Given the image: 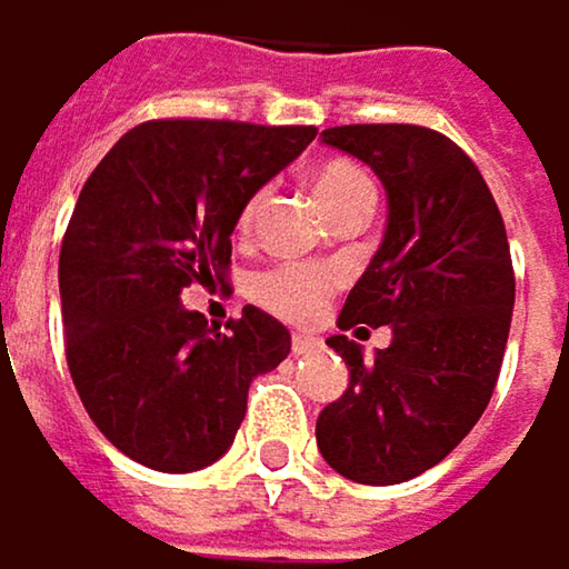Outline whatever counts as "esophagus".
Returning <instances> with one entry per match:
<instances>
[{
    "label": "esophagus",
    "mask_w": 569,
    "mask_h": 569,
    "mask_svg": "<svg viewBox=\"0 0 569 569\" xmlns=\"http://www.w3.org/2000/svg\"><path fill=\"white\" fill-rule=\"evenodd\" d=\"M318 348H321V338H315V335H295V338H291V351L301 355V358H305V355H315Z\"/></svg>",
    "instance_id": "obj_1"
}]
</instances>
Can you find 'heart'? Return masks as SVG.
Instances as JSON below:
<instances>
[{"mask_svg":"<svg viewBox=\"0 0 569 569\" xmlns=\"http://www.w3.org/2000/svg\"><path fill=\"white\" fill-rule=\"evenodd\" d=\"M315 194L325 204L328 214L355 204V201H375V184L371 178L351 164V161H328L315 171ZM264 204V191H254L241 214H238V228L251 231V224L258 221V211ZM345 271L338 264H318V261H278L264 271H258L251 278V298L284 318V321H311L325 311V305L331 301V295L341 288Z\"/></svg>","mask_w":569,"mask_h":569,"instance_id":"1","label":"heart"}]
</instances>
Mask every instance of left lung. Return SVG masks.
<instances>
[{
  "label": "left lung",
  "instance_id": "1",
  "mask_svg": "<svg viewBox=\"0 0 569 569\" xmlns=\"http://www.w3.org/2000/svg\"><path fill=\"white\" fill-rule=\"evenodd\" d=\"M388 191V228L338 328L391 325V345L328 338L351 371L318 418L321 457L355 483H401L440 463L480 421L507 348L513 264L500 208L463 148L425 126L321 132Z\"/></svg>",
  "mask_w": 569,
  "mask_h": 569
}]
</instances>
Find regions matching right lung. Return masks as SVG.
Returning a JSON list of instances; mask_svg holds the SVG:
<instances>
[{
    "label": "right lung",
    "instance_id": "right-lung-1",
    "mask_svg": "<svg viewBox=\"0 0 569 569\" xmlns=\"http://www.w3.org/2000/svg\"><path fill=\"white\" fill-rule=\"evenodd\" d=\"M315 126L158 119L126 132L89 174L59 254L66 361L96 427L161 473L214 463L248 388L291 351L248 305L224 331L181 305L224 284L244 201L298 158Z\"/></svg>",
    "mask_w": 569,
    "mask_h": 569
}]
</instances>
